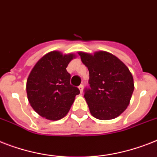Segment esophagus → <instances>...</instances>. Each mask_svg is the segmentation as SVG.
Segmentation results:
<instances>
[{
  "label": "esophagus",
  "mask_w": 157,
  "mask_h": 157,
  "mask_svg": "<svg viewBox=\"0 0 157 157\" xmlns=\"http://www.w3.org/2000/svg\"><path fill=\"white\" fill-rule=\"evenodd\" d=\"M78 88H79V90H80V92H81V94H82L83 93V85H81Z\"/></svg>",
  "instance_id": "1"
}]
</instances>
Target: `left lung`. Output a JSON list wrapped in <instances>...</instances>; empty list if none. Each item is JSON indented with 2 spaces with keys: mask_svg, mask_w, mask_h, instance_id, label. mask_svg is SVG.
I'll return each instance as SVG.
<instances>
[{
  "mask_svg": "<svg viewBox=\"0 0 157 157\" xmlns=\"http://www.w3.org/2000/svg\"><path fill=\"white\" fill-rule=\"evenodd\" d=\"M78 54L90 72V88L85 89L84 97L91 114L100 120L117 118L129 105L134 91L128 67L109 52Z\"/></svg>",
  "mask_w": 157,
  "mask_h": 157,
  "instance_id": "left-lung-1",
  "label": "left lung"
}]
</instances>
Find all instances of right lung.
Here are the masks:
<instances>
[{"mask_svg": "<svg viewBox=\"0 0 157 157\" xmlns=\"http://www.w3.org/2000/svg\"><path fill=\"white\" fill-rule=\"evenodd\" d=\"M74 58L72 53L53 51L43 56L30 72L26 81L28 101L43 118L52 121L63 118L80 94L78 88L70 85L71 75L66 70Z\"/></svg>", "mask_w": 157, "mask_h": 157, "instance_id": "right-lung-1", "label": "right lung"}]
</instances>
